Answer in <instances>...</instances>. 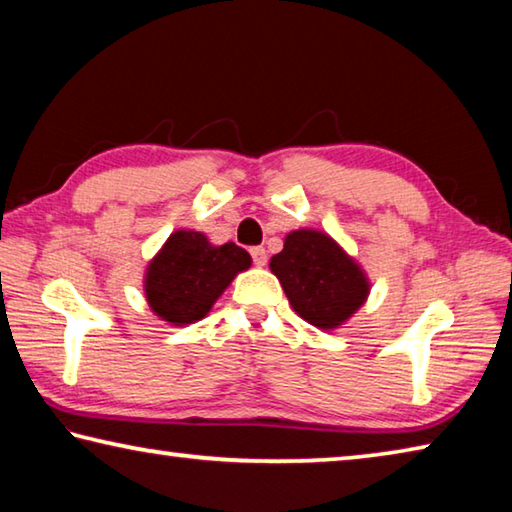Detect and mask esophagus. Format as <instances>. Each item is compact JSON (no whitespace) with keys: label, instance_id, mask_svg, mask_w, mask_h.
Returning a JSON list of instances; mask_svg holds the SVG:
<instances>
[{"label":"esophagus","instance_id":"esophagus-1","mask_svg":"<svg viewBox=\"0 0 512 512\" xmlns=\"http://www.w3.org/2000/svg\"><path fill=\"white\" fill-rule=\"evenodd\" d=\"M249 254H251V258H254V265L263 267V265L267 263V251H265V247H251Z\"/></svg>","mask_w":512,"mask_h":512}]
</instances>
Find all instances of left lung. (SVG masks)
Returning <instances> with one entry per match:
<instances>
[{
	"instance_id": "obj_1",
	"label": "left lung",
	"mask_w": 512,
	"mask_h": 512,
	"mask_svg": "<svg viewBox=\"0 0 512 512\" xmlns=\"http://www.w3.org/2000/svg\"><path fill=\"white\" fill-rule=\"evenodd\" d=\"M270 270L281 281L294 312L321 330L346 324L369 297L360 265L324 231L297 229L285 236Z\"/></svg>"
}]
</instances>
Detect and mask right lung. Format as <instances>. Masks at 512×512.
<instances>
[{"label": "right lung", "instance_id": "1", "mask_svg": "<svg viewBox=\"0 0 512 512\" xmlns=\"http://www.w3.org/2000/svg\"><path fill=\"white\" fill-rule=\"evenodd\" d=\"M249 265L251 256L236 242L215 247L204 233L179 229L148 263L143 292L159 319L173 326L195 324Z\"/></svg>", "mask_w": 512, "mask_h": 512}]
</instances>
